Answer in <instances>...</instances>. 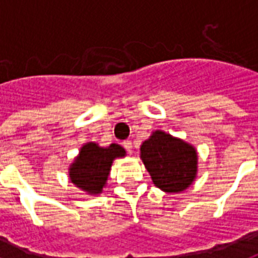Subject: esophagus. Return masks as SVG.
Here are the masks:
<instances>
[{
	"label": "esophagus",
	"mask_w": 258,
	"mask_h": 258,
	"mask_svg": "<svg viewBox=\"0 0 258 258\" xmlns=\"http://www.w3.org/2000/svg\"><path fill=\"white\" fill-rule=\"evenodd\" d=\"M121 145H123V147H124V149L127 150L128 153H131V151H133V142L131 141H124L123 143H121Z\"/></svg>",
	"instance_id": "obj_1"
}]
</instances>
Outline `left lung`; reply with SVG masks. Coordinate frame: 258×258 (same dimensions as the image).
I'll return each mask as SVG.
<instances>
[{"instance_id":"left-lung-1","label":"left lung","mask_w":258,"mask_h":258,"mask_svg":"<svg viewBox=\"0 0 258 258\" xmlns=\"http://www.w3.org/2000/svg\"><path fill=\"white\" fill-rule=\"evenodd\" d=\"M141 159L154 184L166 192H180L194 182L198 155L194 146L165 131H154L142 143Z\"/></svg>"}]
</instances>
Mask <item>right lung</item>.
Wrapping results in <instances>:
<instances>
[{"mask_svg":"<svg viewBox=\"0 0 258 258\" xmlns=\"http://www.w3.org/2000/svg\"><path fill=\"white\" fill-rule=\"evenodd\" d=\"M124 155L125 150L119 145L100 147L97 143L88 142L70 166L71 182L87 194H100L107 183L113 159Z\"/></svg>","mask_w":258,"mask_h":258,"instance_id":"obj_1","label":"right lung"}]
</instances>
